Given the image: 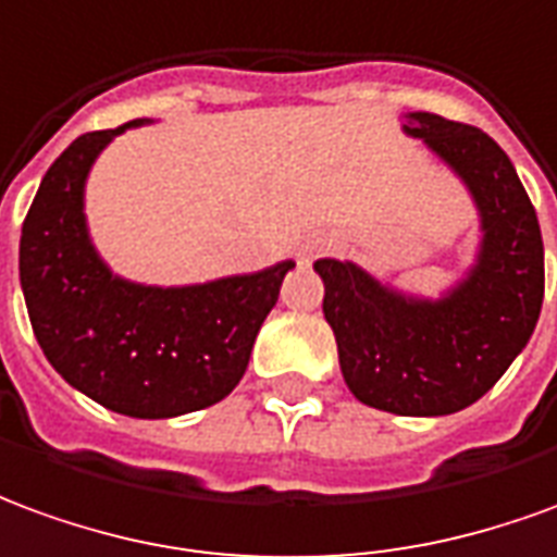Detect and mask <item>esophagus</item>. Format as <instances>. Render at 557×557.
<instances>
[{"label":"esophagus","instance_id":"esophagus-1","mask_svg":"<svg viewBox=\"0 0 557 557\" xmlns=\"http://www.w3.org/2000/svg\"><path fill=\"white\" fill-rule=\"evenodd\" d=\"M318 248H321L318 243H311V246H302V248H299V260H306V263H309V260L314 258V251H318Z\"/></svg>","mask_w":557,"mask_h":557}]
</instances>
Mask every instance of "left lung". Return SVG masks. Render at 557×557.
Returning a JSON list of instances; mask_svg holds the SVG:
<instances>
[{
  "label": "left lung",
  "instance_id": "left-lung-1",
  "mask_svg": "<svg viewBox=\"0 0 557 557\" xmlns=\"http://www.w3.org/2000/svg\"><path fill=\"white\" fill-rule=\"evenodd\" d=\"M401 132L456 173L480 215L474 263L441 297H417L360 263L321 258L323 318L342 377L362 405L444 417L486 396L534 333L543 306V236L519 173L486 132L413 110Z\"/></svg>",
  "mask_w": 557,
  "mask_h": 557
}]
</instances>
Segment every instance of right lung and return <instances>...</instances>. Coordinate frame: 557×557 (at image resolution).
I'll return each instance as SVG.
<instances>
[{
	"instance_id": "1",
	"label": "right lung",
	"mask_w": 557,
	"mask_h": 557,
	"mask_svg": "<svg viewBox=\"0 0 557 557\" xmlns=\"http://www.w3.org/2000/svg\"><path fill=\"white\" fill-rule=\"evenodd\" d=\"M125 122L77 137L38 185L20 236V287L47 362L108 411L168 420L222 401L246 374L260 323L297 263L203 285H140L98 255L86 180Z\"/></svg>"
}]
</instances>
